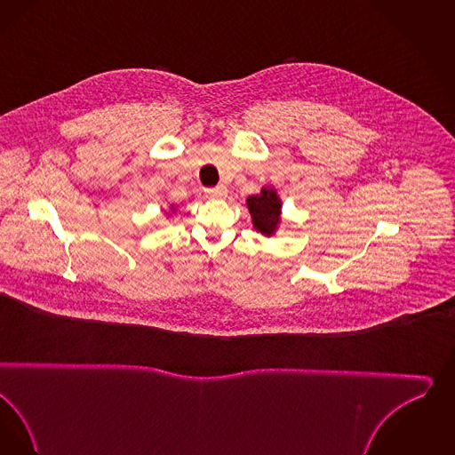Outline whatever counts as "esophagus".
<instances>
[{
  "mask_svg": "<svg viewBox=\"0 0 455 455\" xmlns=\"http://www.w3.org/2000/svg\"><path fill=\"white\" fill-rule=\"evenodd\" d=\"M204 193H206V196L212 198V200H221V198L227 196V188H225V187H217V188L206 189Z\"/></svg>",
  "mask_w": 455,
  "mask_h": 455,
  "instance_id": "esophagus-1",
  "label": "esophagus"
}]
</instances>
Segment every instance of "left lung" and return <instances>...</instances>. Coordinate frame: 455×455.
<instances>
[{
  "mask_svg": "<svg viewBox=\"0 0 455 455\" xmlns=\"http://www.w3.org/2000/svg\"><path fill=\"white\" fill-rule=\"evenodd\" d=\"M251 227L264 236H275L283 223V200L277 189L262 187L260 193L251 195L247 200Z\"/></svg>",
  "mask_w": 455,
  "mask_h": 455,
  "instance_id": "8db88e82",
  "label": "left lung"
}]
</instances>
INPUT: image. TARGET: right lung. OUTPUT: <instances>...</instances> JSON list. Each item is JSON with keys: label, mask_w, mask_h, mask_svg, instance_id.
<instances>
[{"label": "right lung", "mask_w": 455, "mask_h": 455, "mask_svg": "<svg viewBox=\"0 0 455 455\" xmlns=\"http://www.w3.org/2000/svg\"><path fill=\"white\" fill-rule=\"evenodd\" d=\"M176 213H178V204H176V206H174V204H170V206H168V212H166V217H168V219H172V217H174Z\"/></svg>", "instance_id": "obj_1"}]
</instances>
